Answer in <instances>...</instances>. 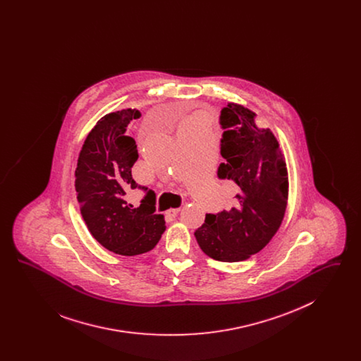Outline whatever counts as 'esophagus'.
Returning <instances> with one entry per match:
<instances>
[{"mask_svg": "<svg viewBox=\"0 0 361 361\" xmlns=\"http://www.w3.org/2000/svg\"><path fill=\"white\" fill-rule=\"evenodd\" d=\"M178 212H180V208H171V209H168V211H166V216H169V218H176Z\"/></svg>", "mask_w": 361, "mask_h": 361, "instance_id": "esophagus-1", "label": "esophagus"}]
</instances>
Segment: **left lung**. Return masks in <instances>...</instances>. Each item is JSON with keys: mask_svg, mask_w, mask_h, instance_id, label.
Masks as SVG:
<instances>
[{"mask_svg": "<svg viewBox=\"0 0 361 361\" xmlns=\"http://www.w3.org/2000/svg\"><path fill=\"white\" fill-rule=\"evenodd\" d=\"M252 111L227 104L221 111L224 130L219 178L237 189L233 204L218 214H207L195 231L208 257L235 262L258 253L272 240L284 218L288 174L279 142L269 128L259 130Z\"/></svg>", "mask_w": 361, "mask_h": 361, "instance_id": "8db88e82", "label": "left lung"}]
</instances>
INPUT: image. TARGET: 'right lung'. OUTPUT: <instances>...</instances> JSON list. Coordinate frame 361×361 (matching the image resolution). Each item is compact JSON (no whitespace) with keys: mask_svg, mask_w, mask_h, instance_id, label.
<instances>
[{"mask_svg":"<svg viewBox=\"0 0 361 361\" xmlns=\"http://www.w3.org/2000/svg\"><path fill=\"white\" fill-rule=\"evenodd\" d=\"M139 116V111L123 109L102 118L86 137L75 169L84 222L94 240L121 256L152 250L166 228L164 215L155 214L154 192L137 185L131 174L139 154L126 128ZM137 188L147 195L135 207L126 202V193Z\"/></svg>","mask_w":361,"mask_h":361,"instance_id":"1","label":"right lung"}]
</instances>
